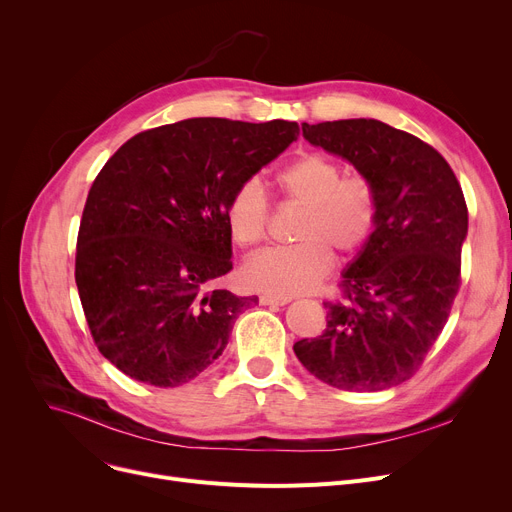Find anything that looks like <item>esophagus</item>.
Here are the masks:
<instances>
[{
  "label": "esophagus",
  "instance_id": "esophagus-1",
  "mask_svg": "<svg viewBox=\"0 0 512 512\" xmlns=\"http://www.w3.org/2000/svg\"><path fill=\"white\" fill-rule=\"evenodd\" d=\"M261 305H274V307H284L290 303V297H274V294H261L259 297Z\"/></svg>",
  "mask_w": 512,
  "mask_h": 512
}]
</instances>
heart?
<instances>
[{
    "label": "heart",
    "mask_w": 512,
    "mask_h": 512,
    "mask_svg": "<svg viewBox=\"0 0 512 512\" xmlns=\"http://www.w3.org/2000/svg\"><path fill=\"white\" fill-rule=\"evenodd\" d=\"M278 191L288 205L301 207L292 247L267 249L242 267V282L274 297H294L324 280L336 251L355 257L378 226V193L361 174H344L338 161L326 153L305 151L276 174ZM226 224L232 240L253 249L270 226V201L257 180L242 182L226 207Z\"/></svg>",
    "instance_id": "1"
}]
</instances>
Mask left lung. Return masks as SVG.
Wrapping results in <instances>:
<instances>
[{
	"label": "left lung",
	"mask_w": 512,
	"mask_h": 512,
	"mask_svg": "<svg viewBox=\"0 0 512 512\" xmlns=\"http://www.w3.org/2000/svg\"><path fill=\"white\" fill-rule=\"evenodd\" d=\"M303 137L365 174L378 193V226L344 272L328 328L294 344L317 380L378 392L411 380L442 334L461 288L469 211L448 161L380 120L303 124Z\"/></svg>",
	"instance_id": "8db88e82"
}]
</instances>
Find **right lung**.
Listing matches in <instances>:
<instances>
[{
    "instance_id": "obj_1",
    "label": "right lung",
    "mask_w": 512,
    "mask_h": 512,
    "mask_svg": "<svg viewBox=\"0 0 512 512\" xmlns=\"http://www.w3.org/2000/svg\"><path fill=\"white\" fill-rule=\"evenodd\" d=\"M299 132L286 120L191 118L134 134L105 161L74 278L95 346L128 378L174 388L222 355L257 303L211 288L232 270L228 201Z\"/></svg>"
}]
</instances>
